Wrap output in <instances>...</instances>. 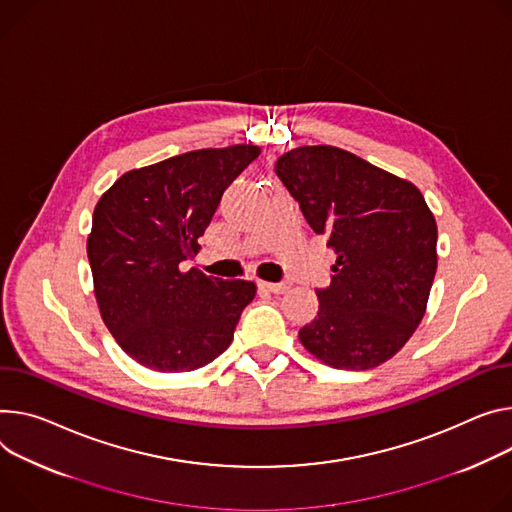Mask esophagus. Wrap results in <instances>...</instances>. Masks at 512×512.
Masks as SVG:
<instances>
[{
	"label": "esophagus",
	"mask_w": 512,
	"mask_h": 512,
	"mask_svg": "<svg viewBox=\"0 0 512 512\" xmlns=\"http://www.w3.org/2000/svg\"><path fill=\"white\" fill-rule=\"evenodd\" d=\"M259 290L263 292H271V294H284L290 286L286 282H280V284H271V282H257Z\"/></svg>",
	"instance_id": "esophagus-1"
}]
</instances>
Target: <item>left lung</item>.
Returning a JSON list of instances; mask_svg holds the SVG:
<instances>
[{
    "mask_svg": "<svg viewBox=\"0 0 512 512\" xmlns=\"http://www.w3.org/2000/svg\"><path fill=\"white\" fill-rule=\"evenodd\" d=\"M275 173L337 255L302 345L337 369L378 367L425 316L437 271L433 212L410 181L329 145L288 151Z\"/></svg>",
    "mask_w": 512,
    "mask_h": 512,
    "instance_id": "obj_1",
    "label": "left lung"
}]
</instances>
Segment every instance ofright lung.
<instances>
[{
	"label": "right lung",
	"mask_w": 512,
	"mask_h": 512,
	"mask_svg": "<svg viewBox=\"0 0 512 512\" xmlns=\"http://www.w3.org/2000/svg\"><path fill=\"white\" fill-rule=\"evenodd\" d=\"M261 149L190 151L132 169L100 198L87 257L108 331L141 365L192 371L235 337L255 284L220 280L179 263L198 253L220 198Z\"/></svg>",
	"instance_id": "1"
}]
</instances>
